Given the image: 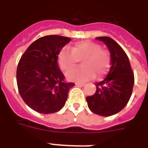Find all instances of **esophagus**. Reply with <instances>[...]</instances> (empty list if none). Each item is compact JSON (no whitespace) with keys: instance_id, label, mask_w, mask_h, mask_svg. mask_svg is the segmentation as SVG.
<instances>
[{"instance_id":"obj_1","label":"esophagus","mask_w":148,"mask_h":148,"mask_svg":"<svg viewBox=\"0 0 148 148\" xmlns=\"http://www.w3.org/2000/svg\"><path fill=\"white\" fill-rule=\"evenodd\" d=\"M75 84L77 86H81V87H84V86L85 85V84L82 83V82H76V84Z\"/></svg>"}]
</instances>
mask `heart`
Wrapping results in <instances>:
<instances>
[{"label":"heart","instance_id":"1","mask_svg":"<svg viewBox=\"0 0 148 148\" xmlns=\"http://www.w3.org/2000/svg\"><path fill=\"white\" fill-rule=\"evenodd\" d=\"M81 60L83 67L67 74V77L71 81H88L95 74L97 77L103 76L110 66V56L108 52L101 49L100 45L89 40L75 43L71 47V51L63 49L58 54V66L64 73L74 68Z\"/></svg>","mask_w":148,"mask_h":148}]
</instances>
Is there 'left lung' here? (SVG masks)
I'll return each mask as SVG.
<instances>
[{
  "mask_svg": "<svg viewBox=\"0 0 148 148\" xmlns=\"http://www.w3.org/2000/svg\"><path fill=\"white\" fill-rule=\"evenodd\" d=\"M110 53L108 76L96 85V92L86 97L88 108L103 117L117 114L127 105L133 90L134 76L128 57L122 47L109 37H98Z\"/></svg>",
  "mask_w": 148,
  "mask_h": 148,
  "instance_id": "obj_1",
  "label": "left lung"
}]
</instances>
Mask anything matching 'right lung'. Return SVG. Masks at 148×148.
<instances>
[{
    "mask_svg": "<svg viewBox=\"0 0 148 148\" xmlns=\"http://www.w3.org/2000/svg\"><path fill=\"white\" fill-rule=\"evenodd\" d=\"M71 38L47 35L34 41L17 68L18 91L31 109L40 114L58 112L64 106L70 88L58 64V54Z\"/></svg>",
    "mask_w": 148,
    "mask_h": 148,
    "instance_id": "right-lung-1",
    "label": "right lung"
}]
</instances>
